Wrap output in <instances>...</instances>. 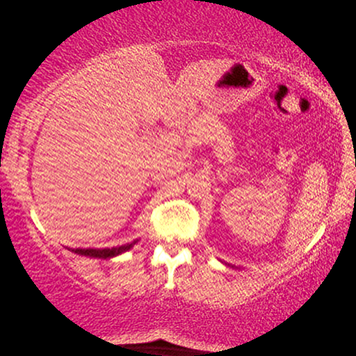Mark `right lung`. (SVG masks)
Returning <instances> with one entry per match:
<instances>
[{
  "label": "right lung",
  "mask_w": 356,
  "mask_h": 356,
  "mask_svg": "<svg viewBox=\"0 0 356 356\" xmlns=\"http://www.w3.org/2000/svg\"><path fill=\"white\" fill-rule=\"evenodd\" d=\"M136 243V241H134ZM134 243H128V245H123V246H116V248H105V250H92V248H77V250H72L77 254H82V256H90V257H100V259H108V257H113V256H118L121 252L128 251L133 248Z\"/></svg>",
  "instance_id": "right-lung-1"
}]
</instances>
